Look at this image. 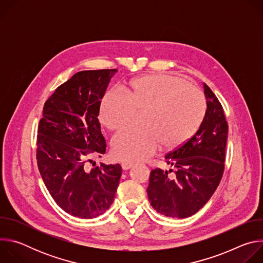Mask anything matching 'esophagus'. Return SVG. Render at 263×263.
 <instances>
[{"instance_id":"obj_1","label":"esophagus","mask_w":263,"mask_h":263,"mask_svg":"<svg viewBox=\"0 0 263 263\" xmlns=\"http://www.w3.org/2000/svg\"><path fill=\"white\" fill-rule=\"evenodd\" d=\"M133 162H130V161H123L122 162V167H123V170H125V171H127V170H129V168H131L132 166H133Z\"/></svg>"}]
</instances>
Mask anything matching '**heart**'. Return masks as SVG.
<instances>
[{
  "instance_id": "obj_1",
  "label": "heart",
  "mask_w": 263,
  "mask_h": 263,
  "mask_svg": "<svg viewBox=\"0 0 263 263\" xmlns=\"http://www.w3.org/2000/svg\"><path fill=\"white\" fill-rule=\"evenodd\" d=\"M143 111L141 126L128 128L112 140L117 157L138 161L152 156L162 143L176 147L200 128L206 114L203 92L172 74H146L135 79L126 93L109 90L100 105V121L111 131L128 126Z\"/></svg>"
}]
</instances>
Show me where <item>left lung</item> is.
I'll return each mask as SVG.
<instances>
[{
	"instance_id": "8db88e82",
	"label": "left lung",
	"mask_w": 263,
	"mask_h": 263,
	"mask_svg": "<svg viewBox=\"0 0 263 263\" xmlns=\"http://www.w3.org/2000/svg\"><path fill=\"white\" fill-rule=\"evenodd\" d=\"M205 118L196 134L165 155L174 170L149 174L147 197L152 207L168 217L185 218L198 212L211 198L222 178L228 137L223 109L204 84Z\"/></svg>"
}]
</instances>
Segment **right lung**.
Masks as SVG:
<instances>
[{
  "instance_id": "1",
  "label": "right lung",
  "mask_w": 263,
  "mask_h": 263,
  "mask_svg": "<svg viewBox=\"0 0 263 263\" xmlns=\"http://www.w3.org/2000/svg\"><path fill=\"white\" fill-rule=\"evenodd\" d=\"M118 69L78 71L46 101L37 130L36 160L56 204L81 218H95L114 203L120 164L89 168L106 152L101 132V100Z\"/></svg>"
}]
</instances>
